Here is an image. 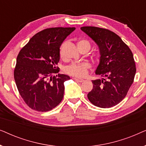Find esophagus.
Masks as SVG:
<instances>
[{
    "instance_id": "1",
    "label": "esophagus",
    "mask_w": 146,
    "mask_h": 146,
    "mask_svg": "<svg viewBox=\"0 0 146 146\" xmlns=\"http://www.w3.org/2000/svg\"><path fill=\"white\" fill-rule=\"evenodd\" d=\"M74 79L75 80H76L77 82H83L84 81V80L79 78H74Z\"/></svg>"
}]
</instances>
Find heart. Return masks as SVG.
<instances>
[{
	"label": "heart",
	"instance_id": "obj_1",
	"mask_svg": "<svg viewBox=\"0 0 146 146\" xmlns=\"http://www.w3.org/2000/svg\"><path fill=\"white\" fill-rule=\"evenodd\" d=\"M78 44L87 46L90 48V44L86 40H82L79 41ZM60 56H62L63 55V45L60 48ZM90 67V64L87 62H83L80 63H72L65 66L64 72L70 75L74 76L84 77L87 75Z\"/></svg>",
	"mask_w": 146,
	"mask_h": 146
}]
</instances>
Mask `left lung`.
I'll use <instances>...</instances> for the list:
<instances>
[{
    "label": "left lung",
    "mask_w": 146,
    "mask_h": 146,
    "mask_svg": "<svg viewBox=\"0 0 146 146\" xmlns=\"http://www.w3.org/2000/svg\"><path fill=\"white\" fill-rule=\"evenodd\" d=\"M80 29L98 46L100 63L88 98L96 106L107 108L119 104L127 95L136 72L133 54L121 38L109 30L95 27Z\"/></svg>",
    "instance_id": "8db88e82"
}]
</instances>
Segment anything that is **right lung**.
Masks as SVG:
<instances>
[{
    "mask_svg": "<svg viewBox=\"0 0 146 146\" xmlns=\"http://www.w3.org/2000/svg\"><path fill=\"white\" fill-rule=\"evenodd\" d=\"M76 29L50 28L36 34L19 52L14 78L20 95L31 109L50 111L64 96V82L69 76L59 72L60 47Z\"/></svg>",
    "mask_w": 146,
    "mask_h": 146,
    "instance_id": "add662e5",
    "label": "right lung"
}]
</instances>
